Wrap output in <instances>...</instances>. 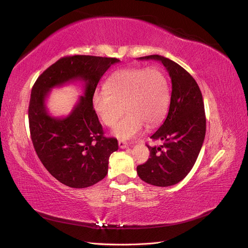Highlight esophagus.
<instances>
[{
	"mask_svg": "<svg viewBox=\"0 0 248 248\" xmlns=\"http://www.w3.org/2000/svg\"><path fill=\"white\" fill-rule=\"evenodd\" d=\"M118 144H119V147L121 148V149H125V148L128 147V144H127V142H126L125 140H120L118 141Z\"/></svg>",
	"mask_w": 248,
	"mask_h": 248,
	"instance_id": "esophagus-1",
	"label": "esophagus"
}]
</instances>
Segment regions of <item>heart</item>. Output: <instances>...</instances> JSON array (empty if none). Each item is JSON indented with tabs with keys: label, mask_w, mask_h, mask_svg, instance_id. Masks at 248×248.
Masks as SVG:
<instances>
[{
	"label": "heart",
	"mask_w": 248,
	"mask_h": 248,
	"mask_svg": "<svg viewBox=\"0 0 248 248\" xmlns=\"http://www.w3.org/2000/svg\"><path fill=\"white\" fill-rule=\"evenodd\" d=\"M170 103V85L156 67L129 68L115 72L107 82V91L96 92L93 107L104 125L114 127L124 108L126 116L115 127L114 136L136 138L147 124L153 127L166 115Z\"/></svg>",
	"instance_id": "obj_1"
}]
</instances>
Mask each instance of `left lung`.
Wrapping results in <instances>:
<instances>
[{
  "instance_id": "8db88e82",
  "label": "left lung",
  "mask_w": 248,
  "mask_h": 248,
  "mask_svg": "<svg viewBox=\"0 0 248 248\" xmlns=\"http://www.w3.org/2000/svg\"><path fill=\"white\" fill-rule=\"evenodd\" d=\"M156 60L166 67L171 79L170 103L167 119L151 139L161 140L151 147L150 158L137 168L142 181L167 187L183 180L191 170L204 142L206 116L202 92L194 78L183 67L159 55L140 57Z\"/></svg>"
}]
</instances>
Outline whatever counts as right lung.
<instances>
[{
    "label": "right lung",
    "mask_w": 248,
    "mask_h": 248,
    "mask_svg": "<svg viewBox=\"0 0 248 248\" xmlns=\"http://www.w3.org/2000/svg\"><path fill=\"white\" fill-rule=\"evenodd\" d=\"M116 58L68 56L43 71L32 89L29 104L30 133L35 151L49 174L72 188H86L107 176L108 159L118 150L115 138L104 137L93 108L97 85ZM85 82L84 96L65 118L48 114L45 99L50 90L72 80Z\"/></svg>",
    "instance_id": "add662e5"
}]
</instances>
